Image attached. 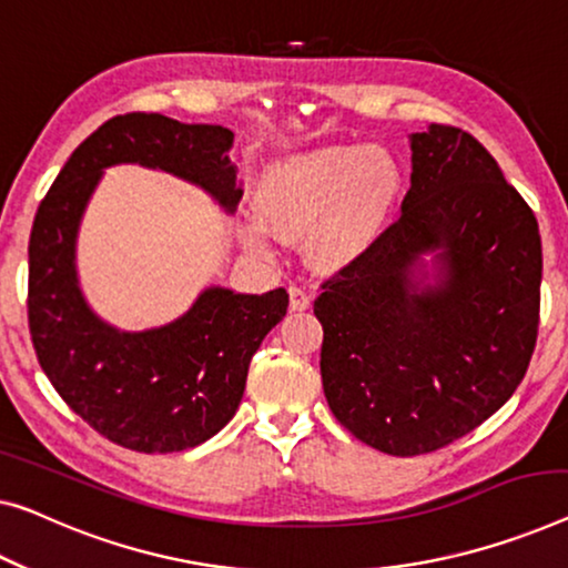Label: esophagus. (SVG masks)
Here are the masks:
<instances>
[{"label": "esophagus", "instance_id": "34e87169", "mask_svg": "<svg viewBox=\"0 0 568 568\" xmlns=\"http://www.w3.org/2000/svg\"><path fill=\"white\" fill-rule=\"evenodd\" d=\"M287 295H291V311H308L311 308V293L301 285L287 287Z\"/></svg>", "mask_w": 568, "mask_h": 568}]
</instances>
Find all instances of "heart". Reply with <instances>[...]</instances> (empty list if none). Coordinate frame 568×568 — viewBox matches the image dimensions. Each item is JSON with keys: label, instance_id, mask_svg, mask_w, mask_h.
<instances>
[{"label": "heart", "instance_id": "1", "mask_svg": "<svg viewBox=\"0 0 568 568\" xmlns=\"http://www.w3.org/2000/svg\"><path fill=\"white\" fill-rule=\"evenodd\" d=\"M403 191L400 165L379 145L321 148L270 165L257 189V211L281 240L308 236L318 267H342L383 232ZM252 247L267 250L265 226L250 222Z\"/></svg>", "mask_w": 568, "mask_h": 568}]
</instances>
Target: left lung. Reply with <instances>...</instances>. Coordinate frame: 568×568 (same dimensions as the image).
I'll return each instance as SVG.
<instances>
[{
    "instance_id": "8db88e82",
    "label": "left lung",
    "mask_w": 568,
    "mask_h": 568,
    "mask_svg": "<svg viewBox=\"0 0 568 568\" xmlns=\"http://www.w3.org/2000/svg\"><path fill=\"white\" fill-rule=\"evenodd\" d=\"M403 211L313 303L321 379L336 420L393 456L467 436L510 400L538 336L540 234L532 209L469 132L410 134ZM436 251L439 277H412Z\"/></svg>"
}]
</instances>
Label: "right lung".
<instances>
[{"label":"right lung","instance_id":"1","mask_svg":"<svg viewBox=\"0 0 568 568\" xmlns=\"http://www.w3.org/2000/svg\"><path fill=\"white\" fill-rule=\"evenodd\" d=\"M232 130L163 114H120L68 158L30 232L28 321L38 362L68 408L109 442L142 454L193 448L240 408L252 354L287 311L285 287L244 295L206 287L189 313L150 332H116L83 301L75 234L101 171L160 168L201 185L226 211L242 199Z\"/></svg>","mask_w":568,"mask_h":568}]
</instances>
